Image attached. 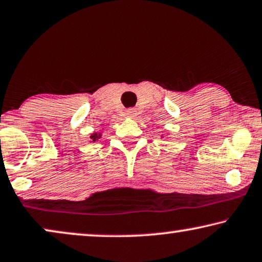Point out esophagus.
Here are the masks:
<instances>
[{"instance_id":"1","label":"esophagus","mask_w":262,"mask_h":262,"mask_svg":"<svg viewBox=\"0 0 262 262\" xmlns=\"http://www.w3.org/2000/svg\"><path fill=\"white\" fill-rule=\"evenodd\" d=\"M126 115L128 116V117H130V119H134V117L138 115V113H136V110L135 109H128L127 112H126Z\"/></svg>"}]
</instances>
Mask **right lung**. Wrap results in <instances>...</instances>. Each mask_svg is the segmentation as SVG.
Wrapping results in <instances>:
<instances>
[{
	"label": "right lung",
	"instance_id": "right-lung-1",
	"mask_svg": "<svg viewBox=\"0 0 262 262\" xmlns=\"http://www.w3.org/2000/svg\"><path fill=\"white\" fill-rule=\"evenodd\" d=\"M101 138V134H97V133H95V134H93L90 136V139H93V141H96V140Z\"/></svg>",
	"mask_w": 262,
	"mask_h": 262
}]
</instances>
